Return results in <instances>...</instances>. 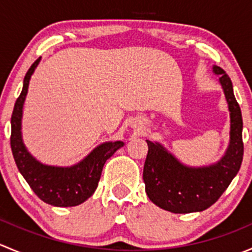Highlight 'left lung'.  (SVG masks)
Listing matches in <instances>:
<instances>
[{
  "mask_svg": "<svg viewBox=\"0 0 252 252\" xmlns=\"http://www.w3.org/2000/svg\"><path fill=\"white\" fill-rule=\"evenodd\" d=\"M220 75L230 117L229 144L220 161L210 166L190 167L182 163L159 142L146 140L149 146L144 166L145 191L158 207L173 213L201 212L225 191L243 162V118L227 73L213 65Z\"/></svg>",
  "mask_w": 252,
  "mask_h": 252,
  "instance_id": "8db88e82",
  "label": "left lung"
}]
</instances>
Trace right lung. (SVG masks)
I'll return each instance as SVG.
<instances>
[{
	"instance_id": "right-lung-1",
	"label": "right lung",
	"mask_w": 252,
	"mask_h": 252,
	"mask_svg": "<svg viewBox=\"0 0 252 252\" xmlns=\"http://www.w3.org/2000/svg\"><path fill=\"white\" fill-rule=\"evenodd\" d=\"M40 60L35 61L27 72L23 89L14 105L11 118V147L20 174L24 177L39 199L57 207H72L83 204L95 192L106 161L124 142L107 141L96 146L77 164L70 167L48 166L37 161L24 145L22 136L23 106L29 88V81Z\"/></svg>"
}]
</instances>
